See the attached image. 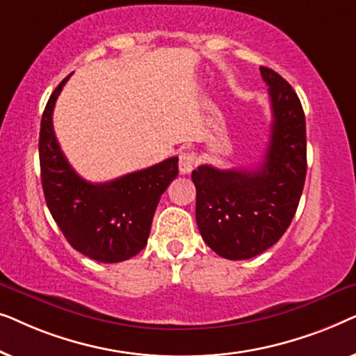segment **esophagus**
Returning a JSON list of instances; mask_svg holds the SVG:
<instances>
[{
    "mask_svg": "<svg viewBox=\"0 0 356 356\" xmlns=\"http://www.w3.org/2000/svg\"><path fill=\"white\" fill-rule=\"evenodd\" d=\"M196 162H197V157L196 154L194 152H183L181 155H179V173L183 175H188L193 172V168L196 167Z\"/></svg>",
    "mask_w": 356,
    "mask_h": 356,
    "instance_id": "1",
    "label": "esophagus"
}]
</instances>
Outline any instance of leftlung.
Instances as JSON below:
<instances>
[{"mask_svg": "<svg viewBox=\"0 0 356 356\" xmlns=\"http://www.w3.org/2000/svg\"><path fill=\"white\" fill-rule=\"evenodd\" d=\"M269 86L270 139L256 170L201 165L196 222L204 241L232 261L254 257L280 240L293 220L306 178V121L301 102L280 74L261 66Z\"/></svg>", "mask_w": 356, "mask_h": 356, "instance_id": "1", "label": "left lung"}]
</instances>
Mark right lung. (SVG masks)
I'll return each instance as SVG.
<instances>
[{"mask_svg": "<svg viewBox=\"0 0 356 356\" xmlns=\"http://www.w3.org/2000/svg\"><path fill=\"white\" fill-rule=\"evenodd\" d=\"M48 99L40 123L42 186L47 206L67 243L99 262H121L147 245L160 196L178 175V157L106 183L74 172L53 131V108L66 81Z\"/></svg>", "mask_w": 356, "mask_h": 356, "instance_id": "obj_1", "label": "right lung"}]
</instances>
